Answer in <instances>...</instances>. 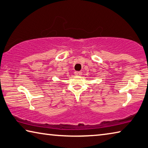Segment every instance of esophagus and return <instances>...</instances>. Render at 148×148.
<instances>
[{
    "label": "esophagus",
    "instance_id": "34e87169",
    "mask_svg": "<svg viewBox=\"0 0 148 148\" xmlns=\"http://www.w3.org/2000/svg\"><path fill=\"white\" fill-rule=\"evenodd\" d=\"M82 74V72L81 71H75L74 72V74L76 75V76H81Z\"/></svg>",
    "mask_w": 148,
    "mask_h": 148
}]
</instances>
